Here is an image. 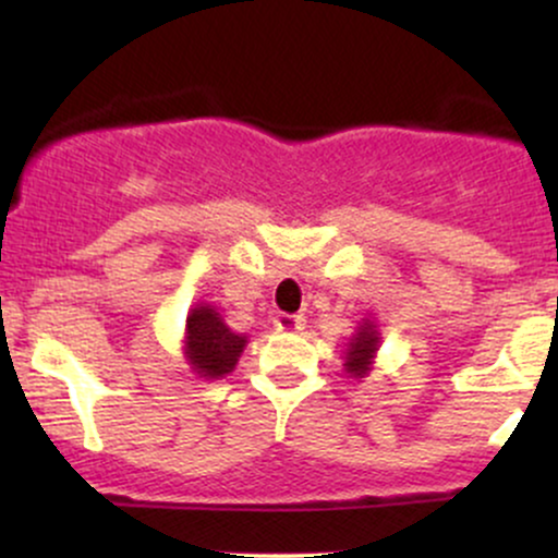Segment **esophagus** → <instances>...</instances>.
I'll return each instance as SVG.
<instances>
[{
    "label": "esophagus",
    "instance_id": "esophagus-1",
    "mask_svg": "<svg viewBox=\"0 0 558 558\" xmlns=\"http://www.w3.org/2000/svg\"><path fill=\"white\" fill-rule=\"evenodd\" d=\"M272 323H275V330H280V332L304 330V317L301 315H278Z\"/></svg>",
    "mask_w": 558,
    "mask_h": 558
}]
</instances>
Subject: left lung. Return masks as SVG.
Returning <instances> with one entry per match:
<instances>
[{
    "instance_id": "obj_1",
    "label": "left lung",
    "mask_w": 558,
    "mask_h": 558,
    "mask_svg": "<svg viewBox=\"0 0 558 558\" xmlns=\"http://www.w3.org/2000/svg\"><path fill=\"white\" fill-rule=\"evenodd\" d=\"M377 345H380V332H377L375 323H369V319H364L360 325V330L351 336L349 341V349H345V373L351 377H364L373 369V360L377 354Z\"/></svg>"
}]
</instances>
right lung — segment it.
Wrapping results in <instances>:
<instances>
[{
    "instance_id": "obj_1",
    "label": "right lung",
    "mask_w": 558,
    "mask_h": 558,
    "mask_svg": "<svg viewBox=\"0 0 558 558\" xmlns=\"http://www.w3.org/2000/svg\"><path fill=\"white\" fill-rule=\"evenodd\" d=\"M246 345V336L222 323L220 312L209 304H196L185 319V360L198 377H226L233 373Z\"/></svg>"
}]
</instances>
